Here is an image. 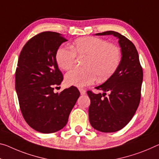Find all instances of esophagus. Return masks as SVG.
Wrapping results in <instances>:
<instances>
[{
  "instance_id": "34e87169",
  "label": "esophagus",
  "mask_w": 159,
  "mask_h": 159,
  "mask_svg": "<svg viewBox=\"0 0 159 159\" xmlns=\"http://www.w3.org/2000/svg\"><path fill=\"white\" fill-rule=\"evenodd\" d=\"M79 91L81 95H85V93H86V91H85V90L83 89H79Z\"/></svg>"
}]
</instances>
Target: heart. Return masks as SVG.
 Listing matches in <instances>:
<instances>
[{"instance_id": "1", "label": "heart", "mask_w": 159, "mask_h": 159, "mask_svg": "<svg viewBox=\"0 0 159 159\" xmlns=\"http://www.w3.org/2000/svg\"><path fill=\"white\" fill-rule=\"evenodd\" d=\"M72 49L60 47L56 54V61L61 69L67 70L74 65L76 56L85 58L84 69L70 70L65 75L69 85L84 87L92 84L96 79L104 81L111 76L121 61L120 48L106 40L85 37L75 40Z\"/></svg>"}]
</instances>
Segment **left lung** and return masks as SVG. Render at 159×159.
I'll list each match as a JSON object with an SVG mask.
<instances>
[{
    "label": "left lung",
    "mask_w": 159,
    "mask_h": 159,
    "mask_svg": "<svg viewBox=\"0 0 159 159\" xmlns=\"http://www.w3.org/2000/svg\"><path fill=\"white\" fill-rule=\"evenodd\" d=\"M95 34H112L117 37L122 58L114 74L104 84L95 87L102 90V94L87 91L90 99L89 121L98 131L115 132L125 127L137 111L141 98L143 70L137 50L127 37L115 31ZM107 92L109 95L105 97Z\"/></svg>",
    "instance_id": "left-lung-1"
}]
</instances>
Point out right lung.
Masks as SVG:
<instances>
[{
	"label": "right lung",
	"instance_id": "1",
	"mask_svg": "<svg viewBox=\"0 0 159 159\" xmlns=\"http://www.w3.org/2000/svg\"><path fill=\"white\" fill-rule=\"evenodd\" d=\"M66 41L57 32H41L25 44L17 62L16 90L22 116L32 129L45 134L66 126L80 96L75 86L54 92L63 80L56 54Z\"/></svg>",
	"mask_w": 159,
	"mask_h": 159
}]
</instances>
